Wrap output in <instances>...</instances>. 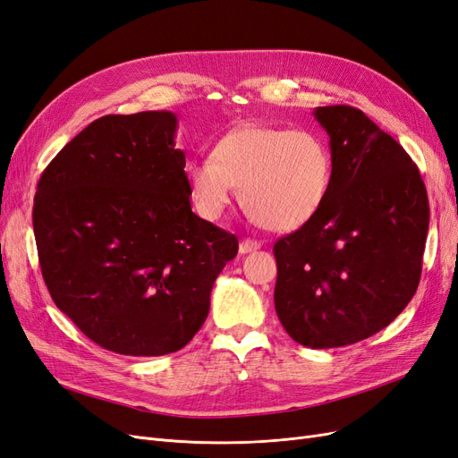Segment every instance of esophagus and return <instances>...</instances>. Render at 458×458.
Instances as JSON below:
<instances>
[{"label": "esophagus", "mask_w": 458, "mask_h": 458, "mask_svg": "<svg viewBox=\"0 0 458 458\" xmlns=\"http://www.w3.org/2000/svg\"><path fill=\"white\" fill-rule=\"evenodd\" d=\"M257 249H260V242H257V240L245 238V240L240 242V252H242V255H247V252H252V250H257Z\"/></svg>", "instance_id": "1"}]
</instances>
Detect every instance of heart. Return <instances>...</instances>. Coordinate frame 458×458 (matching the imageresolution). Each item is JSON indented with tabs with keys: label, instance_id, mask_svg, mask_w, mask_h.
<instances>
[{
	"label": "heart",
	"instance_id": "1",
	"mask_svg": "<svg viewBox=\"0 0 458 458\" xmlns=\"http://www.w3.org/2000/svg\"><path fill=\"white\" fill-rule=\"evenodd\" d=\"M191 194L218 218L240 186L245 209L269 230H298L323 209L332 179L330 148L311 130L245 124L220 138L211 158L186 165Z\"/></svg>",
	"mask_w": 458,
	"mask_h": 458
}]
</instances>
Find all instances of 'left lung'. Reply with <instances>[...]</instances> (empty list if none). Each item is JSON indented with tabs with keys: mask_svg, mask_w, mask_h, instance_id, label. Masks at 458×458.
<instances>
[{
	"mask_svg": "<svg viewBox=\"0 0 458 458\" xmlns=\"http://www.w3.org/2000/svg\"><path fill=\"white\" fill-rule=\"evenodd\" d=\"M330 135L323 209L274 245L276 311L294 342L344 347L408 306L422 269L428 196L403 147L351 106L317 107Z\"/></svg>",
	"mask_w": 458,
	"mask_h": 458,
	"instance_id": "1",
	"label": "left lung"
}]
</instances>
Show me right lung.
<instances>
[{
    "instance_id": "1",
    "label": "right lung",
    "mask_w": 458,
    "mask_h": 458,
    "mask_svg": "<svg viewBox=\"0 0 458 458\" xmlns=\"http://www.w3.org/2000/svg\"><path fill=\"white\" fill-rule=\"evenodd\" d=\"M175 130L169 111L98 118L45 167L33 203L56 308L94 344L130 357L189 344L240 247L192 213Z\"/></svg>"
}]
</instances>
